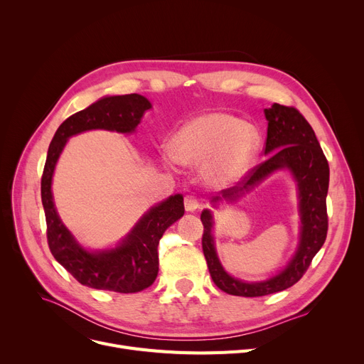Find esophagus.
I'll return each instance as SVG.
<instances>
[{
  "mask_svg": "<svg viewBox=\"0 0 364 364\" xmlns=\"http://www.w3.org/2000/svg\"><path fill=\"white\" fill-rule=\"evenodd\" d=\"M184 208L187 213H193L200 208V200L193 195H188L184 198Z\"/></svg>",
  "mask_w": 364,
  "mask_h": 364,
  "instance_id": "obj_1",
  "label": "esophagus"
}]
</instances>
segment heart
I'll list each match as a JSON object with an SVG mask.
<instances>
[{"label": "heart", "instance_id": "b5f03b06", "mask_svg": "<svg viewBox=\"0 0 364 364\" xmlns=\"http://www.w3.org/2000/svg\"><path fill=\"white\" fill-rule=\"evenodd\" d=\"M261 147L254 125L225 112H205L186 122L172 137L174 159L187 166L202 165L205 177L215 186L239 181L252 169Z\"/></svg>", "mask_w": 364, "mask_h": 364}]
</instances>
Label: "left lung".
I'll return each instance as SVG.
<instances>
[{"label": "left lung", "mask_w": 364, "mask_h": 364, "mask_svg": "<svg viewBox=\"0 0 364 364\" xmlns=\"http://www.w3.org/2000/svg\"><path fill=\"white\" fill-rule=\"evenodd\" d=\"M264 114L269 122L264 155L269 159L250 171L237 186L221 190L220 196H214L211 202L214 206L221 200L235 203L274 171L288 169L296 183L301 220L299 243L292 259L276 276L262 282L236 279L228 274L220 262L213 236L214 217L209 209H203L200 214L203 224L202 250L209 274L223 292L236 296H264L291 288L307 272L328 235L329 164L311 125L295 107L279 103L264 109Z\"/></svg>", "instance_id": "1"}]
</instances>
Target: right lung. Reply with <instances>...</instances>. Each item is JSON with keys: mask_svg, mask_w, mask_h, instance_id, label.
I'll return each mask as SVG.
<instances>
[{"mask_svg": "<svg viewBox=\"0 0 364 364\" xmlns=\"http://www.w3.org/2000/svg\"><path fill=\"white\" fill-rule=\"evenodd\" d=\"M150 107V102L140 94L107 95L69 117L57 128L50 143L41 178L48 246L55 261L88 288L119 294L149 288L159 272V240L166 228L184 215L183 195L169 196L151 206L114 247L88 251L73 237L55 211L51 192L55 164L69 137L90 129L131 134Z\"/></svg>", "mask_w": 364, "mask_h": 364, "instance_id": "right-lung-1", "label": "right lung"}]
</instances>
